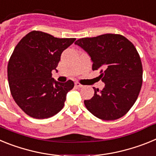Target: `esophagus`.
Returning <instances> with one entry per match:
<instances>
[{"label": "esophagus", "instance_id": "34e87169", "mask_svg": "<svg viewBox=\"0 0 156 156\" xmlns=\"http://www.w3.org/2000/svg\"><path fill=\"white\" fill-rule=\"evenodd\" d=\"M75 86L76 87H78V88H80V87H83L82 84H80V83H78V82L75 83Z\"/></svg>", "mask_w": 156, "mask_h": 156}]
</instances>
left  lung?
Instances as JSON below:
<instances>
[{"instance_id":"1","label":"left lung","mask_w":156,"mask_h":156,"mask_svg":"<svg viewBox=\"0 0 156 156\" xmlns=\"http://www.w3.org/2000/svg\"><path fill=\"white\" fill-rule=\"evenodd\" d=\"M90 57L92 69L101 70L102 90L93 87L86 108L103 120L119 119L131 108L142 85V64L137 49L126 37L107 34L77 40L75 42Z\"/></svg>"}]
</instances>
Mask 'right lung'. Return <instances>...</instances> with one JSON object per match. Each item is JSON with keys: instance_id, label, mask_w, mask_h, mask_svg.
I'll return each mask as SVG.
<instances>
[{"instance_id": "right-lung-1", "label": "right lung", "mask_w": 156, "mask_h": 156, "mask_svg": "<svg viewBox=\"0 0 156 156\" xmlns=\"http://www.w3.org/2000/svg\"><path fill=\"white\" fill-rule=\"evenodd\" d=\"M75 41L34 30L16 45L8 62V79L12 98L25 113L46 119L62 109L74 83L58 82L51 71L57 70L62 53Z\"/></svg>"}]
</instances>
